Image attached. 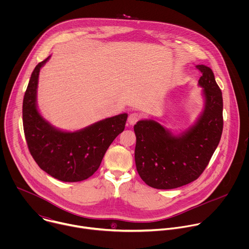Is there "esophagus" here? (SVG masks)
<instances>
[{"label": "esophagus", "instance_id": "34e87169", "mask_svg": "<svg viewBox=\"0 0 249 249\" xmlns=\"http://www.w3.org/2000/svg\"><path fill=\"white\" fill-rule=\"evenodd\" d=\"M140 118H141V115L138 112H132L128 117V123L130 125H135L140 120Z\"/></svg>", "mask_w": 249, "mask_h": 249}]
</instances>
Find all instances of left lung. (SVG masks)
Segmentation results:
<instances>
[{
    "mask_svg": "<svg viewBox=\"0 0 249 249\" xmlns=\"http://www.w3.org/2000/svg\"><path fill=\"white\" fill-rule=\"evenodd\" d=\"M202 73L205 107L197 122L173 135L155 120H140L136 134L135 162L143 181L157 189L186 185L202 174L216 151L223 133V95L211 68L198 65Z\"/></svg>",
    "mask_w": 249,
    "mask_h": 249,
    "instance_id": "obj_1",
    "label": "left lung"
}]
</instances>
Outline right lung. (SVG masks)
Masks as SVG:
<instances>
[{
  "label": "right lung",
  "mask_w": 249,
  "mask_h": 249,
  "mask_svg": "<svg viewBox=\"0 0 249 249\" xmlns=\"http://www.w3.org/2000/svg\"><path fill=\"white\" fill-rule=\"evenodd\" d=\"M31 74L22 103V121L28 150L38 166L56 179L78 182L88 179L99 167L105 152L123 132L127 113L98 121L76 132L56 129L38 112L36 92L41 67Z\"/></svg>",
  "instance_id": "1"
}]
</instances>
